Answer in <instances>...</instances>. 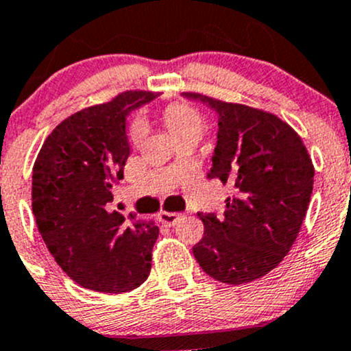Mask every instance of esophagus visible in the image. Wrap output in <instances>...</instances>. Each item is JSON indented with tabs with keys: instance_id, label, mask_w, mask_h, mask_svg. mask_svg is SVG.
I'll use <instances>...</instances> for the list:
<instances>
[{
	"instance_id": "1",
	"label": "esophagus",
	"mask_w": 351,
	"mask_h": 351,
	"mask_svg": "<svg viewBox=\"0 0 351 351\" xmlns=\"http://www.w3.org/2000/svg\"><path fill=\"white\" fill-rule=\"evenodd\" d=\"M158 218H160V221L164 223V225L174 226V225H177V223L180 221V218H182V215H180V213L160 211V215H158Z\"/></svg>"
}]
</instances>
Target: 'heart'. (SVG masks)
<instances>
[{
    "label": "heart",
    "instance_id": "1",
    "mask_svg": "<svg viewBox=\"0 0 351 351\" xmlns=\"http://www.w3.org/2000/svg\"><path fill=\"white\" fill-rule=\"evenodd\" d=\"M164 121L177 142H182L187 138L199 140L204 132V120L196 108L189 106L186 103H172L164 110ZM147 126L145 123L136 120L133 121L130 128V136L135 143L142 142L145 136Z\"/></svg>",
    "mask_w": 351,
    "mask_h": 351
}]
</instances>
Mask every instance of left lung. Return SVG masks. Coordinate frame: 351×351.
Here are the masks:
<instances>
[{
	"instance_id": "8db88e82",
	"label": "left lung",
	"mask_w": 351,
	"mask_h": 351,
	"mask_svg": "<svg viewBox=\"0 0 351 351\" xmlns=\"http://www.w3.org/2000/svg\"><path fill=\"white\" fill-rule=\"evenodd\" d=\"M218 114L209 179L233 186L223 218L202 215L193 247L201 269L225 284H245L276 269L298 238L311 201L314 167L301 136L276 114L197 93Z\"/></svg>"
}]
</instances>
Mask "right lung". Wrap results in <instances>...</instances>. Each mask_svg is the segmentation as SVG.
Returning a JSON list of instances; mask_svg holds the SVG:
<instances>
[{"label": "right lung", "instance_id": "obj_1", "mask_svg": "<svg viewBox=\"0 0 351 351\" xmlns=\"http://www.w3.org/2000/svg\"><path fill=\"white\" fill-rule=\"evenodd\" d=\"M126 91L56 126L32 176V209L47 248L74 282L106 294L133 291L150 274L158 228L111 211V187L130 155L126 117L155 99Z\"/></svg>", "mask_w": 351, "mask_h": 351}]
</instances>
